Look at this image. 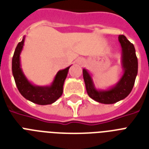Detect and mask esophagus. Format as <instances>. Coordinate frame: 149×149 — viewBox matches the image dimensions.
<instances>
[{
    "mask_svg": "<svg viewBox=\"0 0 149 149\" xmlns=\"http://www.w3.org/2000/svg\"><path fill=\"white\" fill-rule=\"evenodd\" d=\"M77 63L78 64H79V65H83V64H84V60L82 59V58H78L77 60Z\"/></svg>",
    "mask_w": 149,
    "mask_h": 149,
    "instance_id": "1",
    "label": "esophagus"
}]
</instances>
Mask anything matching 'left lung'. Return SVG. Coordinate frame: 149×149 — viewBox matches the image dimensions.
I'll use <instances>...</instances> for the list:
<instances>
[{
  "instance_id": "left-lung-1",
  "label": "left lung",
  "mask_w": 149,
  "mask_h": 149,
  "mask_svg": "<svg viewBox=\"0 0 149 149\" xmlns=\"http://www.w3.org/2000/svg\"><path fill=\"white\" fill-rule=\"evenodd\" d=\"M122 47V77L114 86L106 89H97L88 70L83 69V79L87 93L90 98L102 104H113L124 100L131 93L138 74V59L134 45L124 35L118 36Z\"/></svg>"
}]
</instances>
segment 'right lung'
<instances>
[{"label":"right lung","instance_id":"1","mask_svg":"<svg viewBox=\"0 0 149 149\" xmlns=\"http://www.w3.org/2000/svg\"><path fill=\"white\" fill-rule=\"evenodd\" d=\"M24 40L25 36L16 47L12 59V73L18 90L26 100L33 103L38 105L54 103L62 95L64 82L71 66L58 71L50 85H35L26 78L21 68L20 54L23 50Z\"/></svg>","mask_w":149,"mask_h":149}]
</instances>
